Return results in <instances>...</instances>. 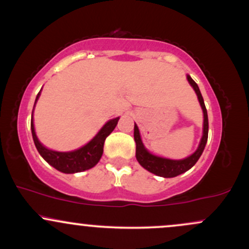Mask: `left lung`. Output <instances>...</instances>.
I'll use <instances>...</instances> for the list:
<instances>
[{
  "label": "left lung",
  "instance_id": "left-lung-1",
  "mask_svg": "<svg viewBox=\"0 0 249 249\" xmlns=\"http://www.w3.org/2000/svg\"><path fill=\"white\" fill-rule=\"evenodd\" d=\"M188 81L193 86V89H195L196 94H197L198 102L201 104V107L203 110V135H202L200 145H198L197 150L194 152L193 155L189 157L184 158V160H169V158H162L150 154L149 151L144 146L143 142L141 139V135H139L138 126L135 124V132H133V137H135L136 142V158H137L138 163L143 166L144 169H146L150 173L157 175V176L165 177V178H170V177H176L178 175H181L185 171L189 170L190 168H193L196 164V162L198 160V158L201 157L202 152H203L204 146H206L207 141H208V114H207V108L204 105L203 98L198 89L197 84L191 79L190 75H187Z\"/></svg>",
  "mask_w": 249,
  "mask_h": 249
}]
</instances>
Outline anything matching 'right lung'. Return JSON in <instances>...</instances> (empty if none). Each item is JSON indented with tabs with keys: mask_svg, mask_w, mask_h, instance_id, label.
<instances>
[{
	"mask_svg": "<svg viewBox=\"0 0 249 249\" xmlns=\"http://www.w3.org/2000/svg\"><path fill=\"white\" fill-rule=\"evenodd\" d=\"M39 97L40 92L36 95L35 103L39 99ZM118 120L119 117L118 118L108 120V122L102 127V130L97 133V136H95L91 142H89L86 145L80 147V149L70 152H59L49 150L40 143L36 135H35L34 123H33L32 118L31 129L33 141H34L35 146H36L39 154L42 156L43 160H45L48 164L53 166V168H55L56 170L65 174L81 173V171L89 170V169L93 168V166L99 162L104 151V142H105L106 137L114 130V127L117 126Z\"/></svg>",
	"mask_w": 249,
	"mask_h": 249,
	"instance_id": "right-lung-1",
	"label": "right lung"
}]
</instances>
